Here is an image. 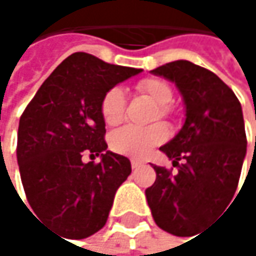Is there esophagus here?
Wrapping results in <instances>:
<instances>
[{"label":"esophagus","instance_id":"1","mask_svg":"<svg viewBox=\"0 0 256 256\" xmlns=\"http://www.w3.org/2000/svg\"><path fill=\"white\" fill-rule=\"evenodd\" d=\"M142 166H144V163H142V162L132 160V169H139V168H142Z\"/></svg>","mask_w":256,"mask_h":256}]
</instances>
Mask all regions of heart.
<instances>
[{"label": "heart", "instance_id": "b5f03b06", "mask_svg": "<svg viewBox=\"0 0 256 256\" xmlns=\"http://www.w3.org/2000/svg\"><path fill=\"white\" fill-rule=\"evenodd\" d=\"M138 92L158 105L154 120H170L172 110L170 102L174 100V90L162 78H144L138 82ZM102 118L108 126H117L124 120L126 116V94L123 88L112 87L102 99L100 105ZM168 139V130L163 124H152L150 128H128L114 132L110 138V146L114 152L128 158L144 160L151 156L156 146L162 145Z\"/></svg>", "mask_w": 256, "mask_h": 256}]
</instances>
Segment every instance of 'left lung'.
Listing matches in <instances>:
<instances>
[{
    "mask_svg": "<svg viewBox=\"0 0 256 256\" xmlns=\"http://www.w3.org/2000/svg\"><path fill=\"white\" fill-rule=\"evenodd\" d=\"M151 72L176 84L185 123L160 146L178 172L154 166L157 178L145 196L156 224L184 237L234 197L248 144L243 112L234 92L206 68L175 60Z\"/></svg>",
    "mask_w": 256,
    "mask_h": 256,
    "instance_id": "obj_1",
    "label": "left lung"
}]
</instances>
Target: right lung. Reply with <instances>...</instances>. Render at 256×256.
Returning a JSON list of instances; mask_svg holds the SVG:
<instances>
[{
    "label": "right lung",
    "mask_w": 256,
    "mask_h": 256,
    "mask_svg": "<svg viewBox=\"0 0 256 256\" xmlns=\"http://www.w3.org/2000/svg\"><path fill=\"white\" fill-rule=\"evenodd\" d=\"M142 70L88 53L66 58L38 88L18 132V163L35 215L68 238H86L108 220L128 179V157L108 151L100 105L105 93ZM101 156L99 164L82 157Z\"/></svg>",
    "instance_id": "1"
}]
</instances>
